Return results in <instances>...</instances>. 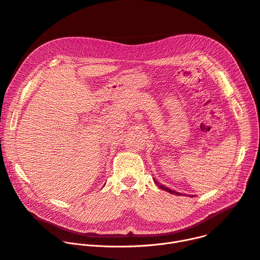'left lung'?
I'll list each match as a JSON object with an SVG mask.
<instances>
[{"mask_svg": "<svg viewBox=\"0 0 260 260\" xmlns=\"http://www.w3.org/2000/svg\"><path fill=\"white\" fill-rule=\"evenodd\" d=\"M154 182L156 184V186L159 188V189H161V190H165V191H167V192H169V193H171V194H174V195H182L181 193H179V192H176V191H174V190H171L170 188H168V187H165L164 185H161L160 182H158L157 180H155L154 179ZM185 195V194H184ZM188 196H190V197H194L193 195H188Z\"/></svg>", "mask_w": 260, "mask_h": 260, "instance_id": "obj_1", "label": "left lung"}]
</instances>
